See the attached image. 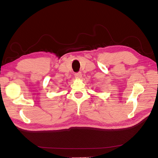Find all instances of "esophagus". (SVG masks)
I'll return each mask as SVG.
<instances>
[{
	"label": "esophagus",
	"instance_id": "obj_1",
	"mask_svg": "<svg viewBox=\"0 0 158 158\" xmlns=\"http://www.w3.org/2000/svg\"><path fill=\"white\" fill-rule=\"evenodd\" d=\"M75 77L77 79H80L82 77V73L81 72L75 73Z\"/></svg>",
	"mask_w": 158,
	"mask_h": 158
}]
</instances>
